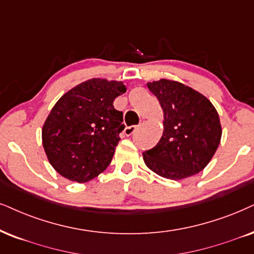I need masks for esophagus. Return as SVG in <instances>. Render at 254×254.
Here are the masks:
<instances>
[{
    "mask_svg": "<svg viewBox=\"0 0 254 254\" xmlns=\"http://www.w3.org/2000/svg\"><path fill=\"white\" fill-rule=\"evenodd\" d=\"M137 130L136 125H132V127H127L124 129V134L125 136H131V134L134 133V131Z\"/></svg>",
    "mask_w": 254,
    "mask_h": 254,
    "instance_id": "obj_1",
    "label": "esophagus"
}]
</instances>
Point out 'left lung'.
<instances>
[{
	"label": "left lung",
	"instance_id": "8db88e82",
	"mask_svg": "<svg viewBox=\"0 0 254 254\" xmlns=\"http://www.w3.org/2000/svg\"><path fill=\"white\" fill-rule=\"evenodd\" d=\"M146 86L163 109L162 138L144 151L145 165L160 177L181 181L206 168L219 146V115L203 94L177 81L162 78Z\"/></svg>",
	"mask_w": 254,
	"mask_h": 254
}]
</instances>
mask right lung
<instances>
[{
  "label": "right lung",
  "instance_id": "right-lung-1",
  "mask_svg": "<svg viewBox=\"0 0 254 254\" xmlns=\"http://www.w3.org/2000/svg\"><path fill=\"white\" fill-rule=\"evenodd\" d=\"M125 91L122 81L91 78L56 102L42 127V144L61 176L85 183L108 168L124 130L114 101Z\"/></svg>",
  "mask_w": 254,
  "mask_h": 254
}]
</instances>
